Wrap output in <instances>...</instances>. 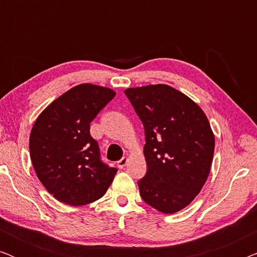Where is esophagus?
I'll use <instances>...</instances> for the list:
<instances>
[{
	"instance_id": "34e87169",
	"label": "esophagus",
	"mask_w": 257,
	"mask_h": 257,
	"mask_svg": "<svg viewBox=\"0 0 257 257\" xmlns=\"http://www.w3.org/2000/svg\"><path fill=\"white\" fill-rule=\"evenodd\" d=\"M127 161H128V159L126 157H124V158H121L120 160L118 161L117 163V166L119 167V168H124L125 166H126V164H127Z\"/></svg>"
}]
</instances>
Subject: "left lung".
<instances>
[{
  "mask_svg": "<svg viewBox=\"0 0 257 257\" xmlns=\"http://www.w3.org/2000/svg\"><path fill=\"white\" fill-rule=\"evenodd\" d=\"M144 124L147 172L138 181L147 205L177 213L199 194L212 166L215 138L205 112L166 84L126 89Z\"/></svg>",
  "mask_w": 257,
  "mask_h": 257,
  "instance_id": "8db88e82",
  "label": "left lung"
}]
</instances>
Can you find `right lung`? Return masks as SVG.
Here are the masks:
<instances>
[{"label": "right lung", "instance_id": "obj_1", "mask_svg": "<svg viewBox=\"0 0 257 257\" xmlns=\"http://www.w3.org/2000/svg\"><path fill=\"white\" fill-rule=\"evenodd\" d=\"M108 87L80 84L52 101L35 121L30 158L45 189L71 206H83L105 194L117 168L100 160L90 122L113 99Z\"/></svg>", "mask_w": 257, "mask_h": 257}]
</instances>
